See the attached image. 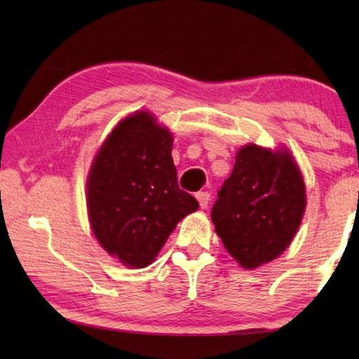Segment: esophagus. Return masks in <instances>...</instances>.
Returning <instances> with one entry per match:
<instances>
[{"instance_id": "34e87169", "label": "esophagus", "mask_w": 359, "mask_h": 359, "mask_svg": "<svg viewBox=\"0 0 359 359\" xmlns=\"http://www.w3.org/2000/svg\"><path fill=\"white\" fill-rule=\"evenodd\" d=\"M196 199L199 201V205L203 209H205L209 205V201H210V194L208 191H199V193H196Z\"/></svg>"}]
</instances>
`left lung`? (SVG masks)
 <instances>
[{"instance_id": "8db88e82", "label": "left lung", "mask_w": 359, "mask_h": 359, "mask_svg": "<svg viewBox=\"0 0 359 359\" xmlns=\"http://www.w3.org/2000/svg\"><path fill=\"white\" fill-rule=\"evenodd\" d=\"M304 209L306 186L291 154L247 145L238 150L210 217L225 250L252 269L286 250Z\"/></svg>"}]
</instances>
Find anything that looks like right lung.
Masks as SVG:
<instances>
[{
    "label": "right lung",
    "instance_id": "obj_1",
    "mask_svg": "<svg viewBox=\"0 0 359 359\" xmlns=\"http://www.w3.org/2000/svg\"><path fill=\"white\" fill-rule=\"evenodd\" d=\"M171 134L149 112L121 121L97 151L88 178V212L97 242L127 266L144 268L176 224L198 210L180 189Z\"/></svg>",
    "mask_w": 359,
    "mask_h": 359
}]
</instances>
